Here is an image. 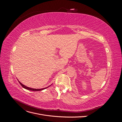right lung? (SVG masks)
Segmentation results:
<instances>
[{"label":"right lung","mask_w":122,"mask_h":122,"mask_svg":"<svg viewBox=\"0 0 122 122\" xmlns=\"http://www.w3.org/2000/svg\"><path fill=\"white\" fill-rule=\"evenodd\" d=\"M18 81H19V82L20 83V84H21V86H22L23 88H24L25 89H26V90H29V91H42V90H44V89H46V88H47L48 87H49V86H47V87H45V88H31V87H28V86H25V85H24V84H23L22 83H21L19 80H18Z\"/></svg>","instance_id":"obj_1"}]
</instances>
